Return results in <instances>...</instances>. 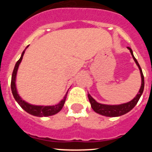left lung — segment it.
I'll use <instances>...</instances> for the list:
<instances>
[{
	"label": "left lung",
	"mask_w": 152,
	"mask_h": 152,
	"mask_svg": "<svg viewBox=\"0 0 152 152\" xmlns=\"http://www.w3.org/2000/svg\"><path fill=\"white\" fill-rule=\"evenodd\" d=\"M127 48L129 50L130 53H131L133 59H134V62L137 64V67H138L139 70L140 72V76H141V86H140V90L139 93H137V96L134 98L132 101L129 102H127L125 104H121L118 105H107V104H100L99 102H96L90 94H88V99L91 104V107L93 110H94L96 113H99V114L102 115L107 116V117H118V116L123 115L126 114V113H129L130 110H132L134 107V106L137 104L138 102L139 99H140V96H141L142 92H143L144 89V76L142 74V72L140 67V65L137 62V59L133 55L132 50L129 47H127Z\"/></svg>",
	"instance_id": "8db88e82"
}]
</instances>
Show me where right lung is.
<instances>
[{"mask_svg":"<svg viewBox=\"0 0 152 152\" xmlns=\"http://www.w3.org/2000/svg\"><path fill=\"white\" fill-rule=\"evenodd\" d=\"M28 47V45L26 48L25 50L23 51L20 58L19 60H18V62H16V64H15V68H14L13 72H12V81H11V89H12V94H13L14 98H15L16 102L18 103V104L26 112L29 113V114L32 115L37 116V117H47V116L53 115L59 113V112L62 109L64 104H65V100H66L67 92H67L65 96H64V99H62L59 104L53 106H37L30 104L27 103L26 102L23 100V99H21L20 96L18 93V90H17L16 88L17 72H18V67H19L21 61H22L23 59V56L24 53H25L26 49Z\"/></svg>","mask_w":152,"mask_h":152,"instance_id":"add662e5","label":"right lung"}]
</instances>
